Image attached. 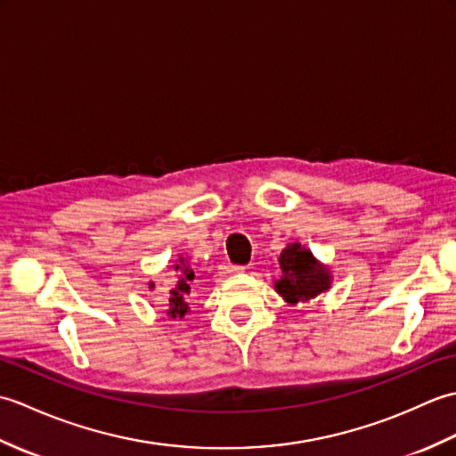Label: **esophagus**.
Listing matches in <instances>:
<instances>
[{"label": "esophagus", "instance_id": "34e87169", "mask_svg": "<svg viewBox=\"0 0 456 456\" xmlns=\"http://www.w3.org/2000/svg\"><path fill=\"white\" fill-rule=\"evenodd\" d=\"M247 266H231L227 268V273H245Z\"/></svg>", "mask_w": 456, "mask_h": 456}]
</instances>
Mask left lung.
<instances>
[{"mask_svg":"<svg viewBox=\"0 0 456 456\" xmlns=\"http://www.w3.org/2000/svg\"><path fill=\"white\" fill-rule=\"evenodd\" d=\"M280 266H282V278L276 280V292L292 305L319 296L331 284L329 270L297 243L282 250Z\"/></svg>","mask_w":456,"mask_h":456,"instance_id":"8db88e82","label":"left lung"}]
</instances>
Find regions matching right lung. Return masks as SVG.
<instances>
[{"label":"right lung","instance_id":"add662e5","mask_svg":"<svg viewBox=\"0 0 456 456\" xmlns=\"http://www.w3.org/2000/svg\"><path fill=\"white\" fill-rule=\"evenodd\" d=\"M178 270V282L174 284V288L170 289V297H168V315L172 319L176 317H183L188 314V296H190V282L193 280V270L190 268V265L186 260L180 258V265L174 266Z\"/></svg>","mask_w":456,"mask_h":456}]
</instances>
